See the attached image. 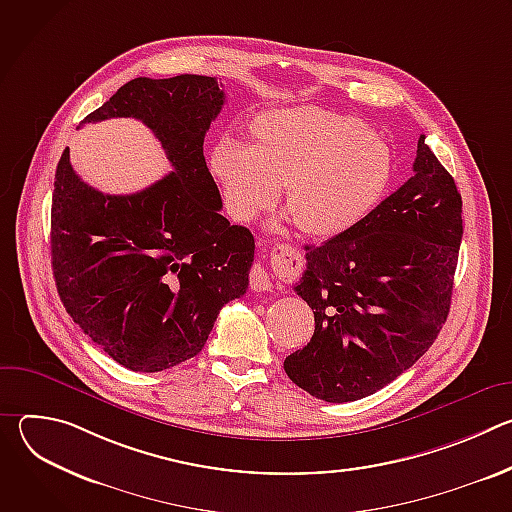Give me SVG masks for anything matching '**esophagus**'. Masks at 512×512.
Here are the masks:
<instances>
[{
    "label": "esophagus",
    "instance_id": "34e87169",
    "mask_svg": "<svg viewBox=\"0 0 512 512\" xmlns=\"http://www.w3.org/2000/svg\"><path fill=\"white\" fill-rule=\"evenodd\" d=\"M249 283L255 291H271L273 289V283H271V277L269 273L265 271V267H261L259 263H255L251 267V273H249Z\"/></svg>",
    "mask_w": 512,
    "mask_h": 512
}]
</instances>
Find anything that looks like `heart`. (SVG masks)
<instances>
[{"mask_svg": "<svg viewBox=\"0 0 512 512\" xmlns=\"http://www.w3.org/2000/svg\"><path fill=\"white\" fill-rule=\"evenodd\" d=\"M208 168L233 221H255L283 184L289 218L304 235L328 239L356 227L377 206L389 184L391 156L360 121L294 107L257 115L247 148L218 141Z\"/></svg>", "mask_w": 512, "mask_h": 512, "instance_id": "heart-1", "label": "heart"}]
</instances>
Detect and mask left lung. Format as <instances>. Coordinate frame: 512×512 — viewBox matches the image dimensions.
<instances>
[{
	"mask_svg": "<svg viewBox=\"0 0 512 512\" xmlns=\"http://www.w3.org/2000/svg\"><path fill=\"white\" fill-rule=\"evenodd\" d=\"M413 172L356 227L306 247L294 289L314 310L316 330L283 369L316 399L346 403L377 393L413 367L446 324L462 196L425 135Z\"/></svg>",
	"mask_w": 512,
	"mask_h": 512,
	"instance_id": "8db88e82",
	"label": "left lung"
}]
</instances>
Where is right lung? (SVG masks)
<instances>
[{
	"mask_svg": "<svg viewBox=\"0 0 512 512\" xmlns=\"http://www.w3.org/2000/svg\"><path fill=\"white\" fill-rule=\"evenodd\" d=\"M214 77L133 79L81 123L148 125L172 172L135 194H103L70 166L54 176L50 249L58 296L125 369L158 373L196 356L231 300L245 296L255 239L221 214L204 135L225 105Z\"/></svg>",
	"mask_w": 512,
	"mask_h": 512,
	"instance_id": "1",
	"label": "right lung"
}]
</instances>
